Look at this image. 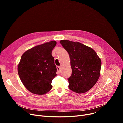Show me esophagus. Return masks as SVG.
Returning <instances> with one entry per match:
<instances>
[{
	"instance_id": "esophagus-1",
	"label": "esophagus",
	"mask_w": 123,
	"mask_h": 123,
	"mask_svg": "<svg viewBox=\"0 0 123 123\" xmlns=\"http://www.w3.org/2000/svg\"><path fill=\"white\" fill-rule=\"evenodd\" d=\"M57 71H58V73H59L60 72V67L57 66Z\"/></svg>"
}]
</instances>
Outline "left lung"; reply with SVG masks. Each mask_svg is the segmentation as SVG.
<instances>
[{"mask_svg": "<svg viewBox=\"0 0 123 123\" xmlns=\"http://www.w3.org/2000/svg\"><path fill=\"white\" fill-rule=\"evenodd\" d=\"M60 43L68 53L72 74L68 79L69 89L77 93L91 89L100 75L101 60L92 48L79 42L62 40Z\"/></svg>", "mask_w": 123, "mask_h": 123, "instance_id": "left-lung-1", "label": "left lung"}]
</instances>
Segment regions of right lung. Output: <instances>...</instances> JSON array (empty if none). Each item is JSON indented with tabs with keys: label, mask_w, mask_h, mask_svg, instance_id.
Here are the masks:
<instances>
[{
	"label": "right lung",
	"mask_w": 123,
	"mask_h": 123,
	"mask_svg": "<svg viewBox=\"0 0 123 123\" xmlns=\"http://www.w3.org/2000/svg\"><path fill=\"white\" fill-rule=\"evenodd\" d=\"M55 41L37 45L23 54L18 65L22 83L31 93L43 95L52 88L51 83L57 75V68L52 51Z\"/></svg>",
	"instance_id": "obj_1"
}]
</instances>
